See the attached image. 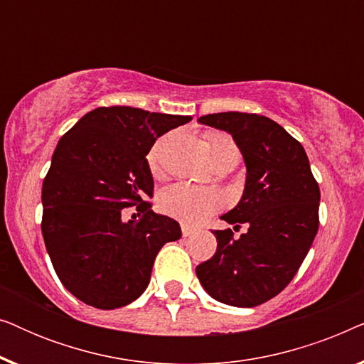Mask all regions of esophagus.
I'll use <instances>...</instances> for the list:
<instances>
[{
  "label": "esophagus",
  "mask_w": 364,
  "mask_h": 364,
  "mask_svg": "<svg viewBox=\"0 0 364 364\" xmlns=\"http://www.w3.org/2000/svg\"><path fill=\"white\" fill-rule=\"evenodd\" d=\"M182 235L183 237H191L192 235V233L193 232H196V230H193V227H191V225H187V223H182Z\"/></svg>",
  "instance_id": "obj_1"
}]
</instances>
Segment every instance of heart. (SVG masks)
<instances>
[{"label": "heart", "mask_w": 364, "mask_h": 364, "mask_svg": "<svg viewBox=\"0 0 364 364\" xmlns=\"http://www.w3.org/2000/svg\"><path fill=\"white\" fill-rule=\"evenodd\" d=\"M168 136L159 139L151 147L147 154L149 168L156 173L161 171V157L166 146L168 144ZM208 151L210 159L215 164L232 162L235 164L240 159V149L230 136L223 132H210L207 136ZM159 205L161 210L177 220L186 223L202 222L212 213H215L223 207L222 193L215 188H202L188 183H176V186L167 187L159 197Z\"/></svg>", "instance_id": "1"}]
</instances>
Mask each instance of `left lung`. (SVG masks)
<instances>
[{"mask_svg": "<svg viewBox=\"0 0 364 364\" xmlns=\"http://www.w3.org/2000/svg\"><path fill=\"white\" fill-rule=\"evenodd\" d=\"M232 134L247 166L245 191L222 215L248 227L240 238L230 228L213 230L217 252L196 273L212 298L252 308L277 296L296 275L318 225L320 187L305 149L280 124L260 114L218 112L198 119Z\"/></svg>", "mask_w": 364, "mask_h": 364, "instance_id": "1", "label": "left lung"}]
</instances>
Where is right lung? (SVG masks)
<instances>
[{"label":"right lung","mask_w":364,"mask_h":364,"mask_svg":"<svg viewBox=\"0 0 364 364\" xmlns=\"http://www.w3.org/2000/svg\"><path fill=\"white\" fill-rule=\"evenodd\" d=\"M188 121L97 107L58 142L43 182L41 230L59 280L86 305L114 310L137 300L159 250L182 237L173 218L146 202L154 193L146 156L157 137ZM134 205L141 218L122 223V208Z\"/></svg>","instance_id":"right-lung-1"}]
</instances>
